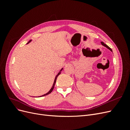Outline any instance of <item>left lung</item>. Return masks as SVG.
<instances>
[{
	"mask_svg": "<svg viewBox=\"0 0 130 130\" xmlns=\"http://www.w3.org/2000/svg\"><path fill=\"white\" fill-rule=\"evenodd\" d=\"M101 44H102V45H103V46H105V47H106V48H107V49H109V50L110 51H111V52H112V49H111V48H109V46H108V45H106V44H105V43H104V42H101Z\"/></svg>",
	"mask_w": 130,
	"mask_h": 130,
	"instance_id": "8db88e82",
	"label": "left lung"
}]
</instances>
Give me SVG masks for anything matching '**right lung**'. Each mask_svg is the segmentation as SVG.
I'll list each match as a JSON object with an SVG mask.
<instances>
[{
  "label": "right lung",
  "instance_id": "1",
  "mask_svg": "<svg viewBox=\"0 0 130 130\" xmlns=\"http://www.w3.org/2000/svg\"><path fill=\"white\" fill-rule=\"evenodd\" d=\"M31 41V40L30 41H29V42L27 43V44H28V43H29V42H30ZM62 70H63V68H62V69L60 70V71L59 72V73L57 74V75L56 76V77H55V80H54V84H53V86H52V88H51V89H50V90H49V91L48 93H46V94H44V95H43L41 96L40 97H41V96H45V95H48V94H50L51 92H52L53 91V89H54V86H55V83H56V79H57V77H58V76L59 75H60V74H61V71H62Z\"/></svg>",
  "mask_w": 130,
  "mask_h": 130
}]
</instances>
